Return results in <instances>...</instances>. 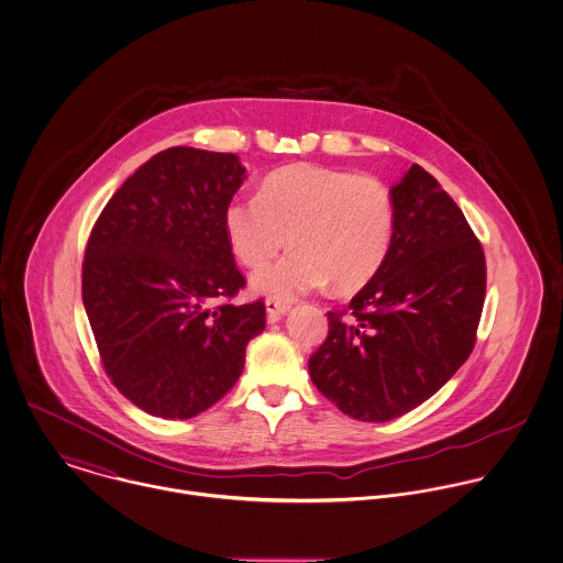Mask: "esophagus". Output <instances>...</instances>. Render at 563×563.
I'll list each match as a JSON object with an SVG mask.
<instances>
[{
	"label": "esophagus",
	"mask_w": 563,
	"mask_h": 563,
	"mask_svg": "<svg viewBox=\"0 0 563 563\" xmlns=\"http://www.w3.org/2000/svg\"><path fill=\"white\" fill-rule=\"evenodd\" d=\"M265 309H267V314H269V321H278L280 317H285L287 312L291 311V305L274 300V298H267Z\"/></svg>",
	"instance_id": "34e87169"
}]
</instances>
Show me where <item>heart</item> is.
Returning a JSON list of instances; mask_svg holds the SVG:
<instances>
[{"label": "heart", "mask_w": 563, "mask_h": 563, "mask_svg": "<svg viewBox=\"0 0 563 563\" xmlns=\"http://www.w3.org/2000/svg\"><path fill=\"white\" fill-rule=\"evenodd\" d=\"M395 207L372 175L296 164L269 173L256 196H238L224 209L233 254L257 267L290 235L295 249L256 269L252 287L289 302L332 283L336 291L367 285L390 251Z\"/></svg>", "instance_id": "1"}]
</instances>
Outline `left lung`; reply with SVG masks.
I'll use <instances>...</instances> for the list:
<instances>
[{
	"label": "left lung",
	"mask_w": 563,
	"mask_h": 563,
	"mask_svg": "<svg viewBox=\"0 0 563 563\" xmlns=\"http://www.w3.org/2000/svg\"><path fill=\"white\" fill-rule=\"evenodd\" d=\"M395 229L374 278L309 361L317 390L352 419L382 423L430 399L471 356L486 256L462 209L419 164L390 189Z\"/></svg>",
	"instance_id": "1"
}]
</instances>
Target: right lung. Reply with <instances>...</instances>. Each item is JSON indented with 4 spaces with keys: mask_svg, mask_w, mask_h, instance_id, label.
I'll return each instance as SVG.
<instances>
[{
    "mask_svg": "<svg viewBox=\"0 0 563 563\" xmlns=\"http://www.w3.org/2000/svg\"><path fill=\"white\" fill-rule=\"evenodd\" d=\"M233 153L173 146L142 164L97 218L81 298L101 365L140 410L191 419L240 379L265 302L246 287L224 231L244 184Z\"/></svg>",
    "mask_w": 563,
    "mask_h": 563,
    "instance_id": "right-lung-1",
    "label": "right lung"
}]
</instances>
